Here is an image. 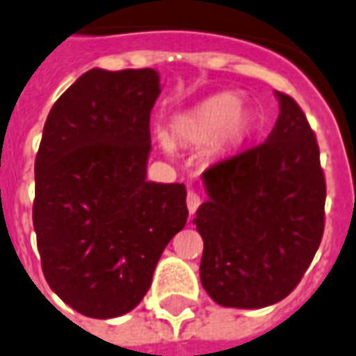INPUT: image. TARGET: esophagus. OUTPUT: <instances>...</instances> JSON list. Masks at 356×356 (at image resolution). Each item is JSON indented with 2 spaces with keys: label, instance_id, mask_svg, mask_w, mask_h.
<instances>
[{
  "label": "esophagus",
  "instance_id": "34e87169",
  "mask_svg": "<svg viewBox=\"0 0 356 356\" xmlns=\"http://www.w3.org/2000/svg\"><path fill=\"white\" fill-rule=\"evenodd\" d=\"M200 204H202V198H200V194H196V192H188V196H186V207H188V211H191V215H194L196 213V209L200 207Z\"/></svg>",
  "mask_w": 356,
  "mask_h": 356
}]
</instances>
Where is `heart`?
I'll use <instances>...</instances> for the list:
<instances>
[{"label": "heart", "mask_w": 356, "mask_h": 356, "mask_svg": "<svg viewBox=\"0 0 356 356\" xmlns=\"http://www.w3.org/2000/svg\"><path fill=\"white\" fill-rule=\"evenodd\" d=\"M252 126V113L241 105V97L217 94L179 115L173 120V136L188 145H202L215 139L220 151H232L249 138ZM160 141L164 147H170L165 138H160Z\"/></svg>", "instance_id": "b5f03b06"}]
</instances>
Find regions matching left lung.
<instances>
[{
    "label": "left lung",
    "instance_id": "1",
    "mask_svg": "<svg viewBox=\"0 0 356 356\" xmlns=\"http://www.w3.org/2000/svg\"><path fill=\"white\" fill-rule=\"evenodd\" d=\"M264 143L202 173L207 200L194 225L204 239L200 279L218 305L259 309L291 294L325 232V173L300 105L283 92Z\"/></svg>",
    "mask_w": 356,
    "mask_h": 356
}]
</instances>
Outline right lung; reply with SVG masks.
<instances>
[{"label":"right lung","instance_id":"add662e5","mask_svg":"<svg viewBox=\"0 0 356 356\" xmlns=\"http://www.w3.org/2000/svg\"><path fill=\"white\" fill-rule=\"evenodd\" d=\"M160 75L86 71L58 97L35 158L33 228L47 283L92 318L143 300L188 217L183 183L147 181Z\"/></svg>","mask_w":356,"mask_h":356}]
</instances>
